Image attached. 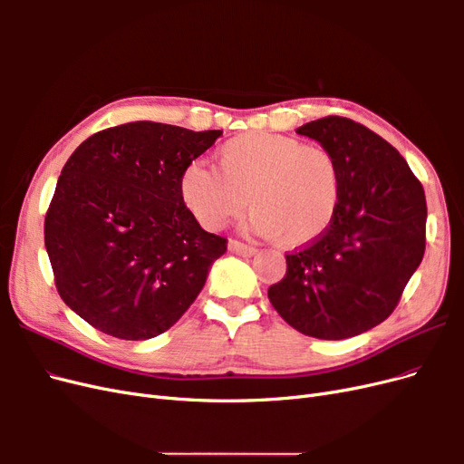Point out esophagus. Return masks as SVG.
Masks as SVG:
<instances>
[{"mask_svg": "<svg viewBox=\"0 0 464 464\" xmlns=\"http://www.w3.org/2000/svg\"><path fill=\"white\" fill-rule=\"evenodd\" d=\"M228 249L232 251V254L244 256V257H251V256L257 254V247L242 244V242H237V240H230V242H228Z\"/></svg>", "mask_w": 464, "mask_h": 464, "instance_id": "obj_1", "label": "esophagus"}]
</instances>
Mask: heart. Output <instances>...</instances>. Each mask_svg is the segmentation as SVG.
Returning a JSON list of instances; mask_svg holds the SVG:
<instances>
[{"label":"heart","mask_w":464,"mask_h":464,"mask_svg":"<svg viewBox=\"0 0 464 464\" xmlns=\"http://www.w3.org/2000/svg\"><path fill=\"white\" fill-rule=\"evenodd\" d=\"M217 168L191 162L179 199L203 228L220 230L256 210L251 228L288 247L310 246L333 227L343 198L341 168L317 145L276 133H244L218 147Z\"/></svg>","instance_id":"obj_1"}]
</instances>
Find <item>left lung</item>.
I'll return each mask as SVG.
<instances>
[{"label": "left lung", "instance_id": "obj_1", "mask_svg": "<svg viewBox=\"0 0 464 464\" xmlns=\"http://www.w3.org/2000/svg\"><path fill=\"white\" fill-rule=\"evenodd\" d=\"M296 133L339 162L343 198L333 227L286 256V275L269 288L278 315L296 331L341 341L373 329L395 310L426 249L424 188L366 125L341 116Z\"/></svg>", "mask_w": 464, "mask_h": 464}]
</instances>
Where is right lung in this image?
<instances>
[{
	"instance_id": "obj_1",
	"label": "right lung",
	"mask_w": 464,
	"mask_h": 464,
	"mask_svg": "<svg viewBox=\"0 0 464 464\" xmlns=\"http://www.w3.org/2000/svg\"><path fill=\"white\" fill-rule=\"evenodd\" d=\"M220 135L133 121L91 135L69 157L44 244L62 300L89 325L147 341L198 298L227 240L199 227L178 181Z\"/></svg>"
}]
</instances>
